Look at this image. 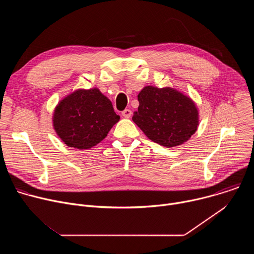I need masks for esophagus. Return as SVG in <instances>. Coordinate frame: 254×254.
Here are the masks:
<instances>
[{
  "label": "esophagus",
  "instance_id": "1",
  "mask_svg": "<svg viewBox=\"0 0 254 254\" xmlns=\"http://www.w3.org/2000/svg\"><path fill=\"white\" fill-rule=\"evenodd\" d=\"M131 111L130 110H125L123 113H122V115H123V117L124 118H126V119H128V118H130L131 117Z\"/></svg>",
  "mask_w": 254,
  "mask_h": 254
}]
</instances>
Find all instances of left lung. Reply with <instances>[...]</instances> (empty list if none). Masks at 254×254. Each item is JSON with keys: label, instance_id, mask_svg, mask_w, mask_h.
<instances>
[{"label": "left lung", "instance_id": "obj_1", "mask_svg": "<svg viewBox=\"0 0 254 254\" xmlns=\"http://www.w3.org/2000/svg\"><path fill=\"white\" fill-rule=\"evenodd\" d=\"M133 123L151 140L172 148L187 141L199 125L194 101L171 87L146 86L137 95Z\"/></svg>", "mask_w": 254, "mask_h": 254}]
</instances>
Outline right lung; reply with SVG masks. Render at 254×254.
Segmentation results:
<instances>
[{"label":"right lung","instance_id":"right-lung-1","mask_svg":"<svg viewBox=\"0 0 254 254\" xmlns=\"http://www.w3.org/2000/svg\"><path fill=\"white\" fill-rule=\"evenodd\" d=\"M120 121L112 101L99 89H78L55 107L53 127L68 147L90 149L107 135Z\"/></svg>","mask_w":254,"mask_h":254}]
</instances>
